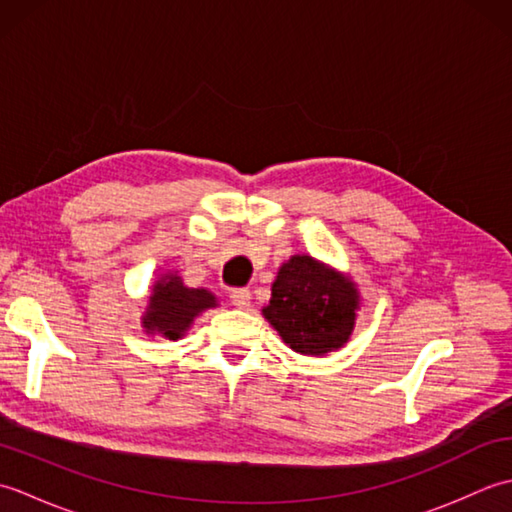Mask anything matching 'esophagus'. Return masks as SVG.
Wrapping results in <instances>:
<instances>
[{
  "label": "esophagus",
  "instance_id": "34e87169",
  "mask_svg": "<svg viewBox=\"0 0 512 512\" xmlns=\"http://www.w3.org/2000/svg\"><path fill=\"white\" fill-rule=\"evenodd\" d=\"M231 303L239 310H246L250 306V292L246 288H237L231 292Z\"/></svg>",
  "mask_w": 512,
  "mask_h": 512
}]
</instances>
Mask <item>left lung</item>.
<instances>
[{
  "label": "left lung",
  "instance_id": "8db88e82",
  "mask_svg": "<svg viewBox=\"0 0 512 512\" xmlns=\"http://www.w3.org/2000/svg\"><path fill=\"white\" fill-rule=\"evenodd\" d=\"M358 308L352 279L310 255H292L281 264L262 314L290 350L323 356L350 341Z\"/></svg>",
  "mask_w": 512,
  "mask_h": 512
}]
</instances>
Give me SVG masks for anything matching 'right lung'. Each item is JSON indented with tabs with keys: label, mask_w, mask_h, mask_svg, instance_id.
<instances>
[{
	"label": "right lung",
	"mask_w": 512,
	"mask_h": 512,
	"mask_svg": "<svg viewBox=\"0 0 512 512\" xmlns=\"http://www.w3.org/2000/svg\"><path fill=\"white\" fill-rule=\"evenodd\" d=\"M215 306L217 299L213 292L184 286L182 277L167 273L151 288L143 328L147 334H162L169 341H178L187 334L198 314Z\"/></svg>",
	"instance_id": "right-lung-1"
}]
</instances>
